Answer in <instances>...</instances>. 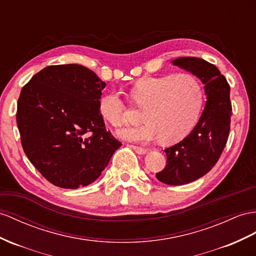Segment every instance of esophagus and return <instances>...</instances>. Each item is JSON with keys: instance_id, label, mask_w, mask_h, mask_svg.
Here are the masks:
<instances>
[{"instance_id": "esophagus-1", "label": "esophagus", "mask_w": 256, "mask_h": 256, "mask_svg": "<svg viewBox=\"0 0 256 256\" xmlns=\"http://www.w3.org/2000/svg\"><path fill=\"white\" fill-rule=\"evenodd\" d=\"M132 147V149H134V152H136V154H145L148 150L146 149V148H142V147H140V146H134V145H132L130 146Z\"/></svg>"}]
</instances>
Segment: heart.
Returning a JSON list of instances; mask_svg holds the SVG:
<instances>
[{"instance_id": "obj_1", "label": "heart", "mask_w": 256, "mask_h": 256, "mask_svg": "<svg viewBox=\"0 0 256 256\" xmlns=\"http://www.w3.org/2000/svg\"><path fill=\"white\" fill-rule=\"evenodd\" d=\"M130 97L136 107L142 108V120L145 121L120 130L119 136L130 142L156 138L164 144L178 142L194 126L202 106L200 82L189 72L140 78L130 88ZM100 111L116 128L128 120V104L114 92L100 98Z\"/></svg>"}]
</instances>
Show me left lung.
Masks as SVG:
<instances>
[{
    "instance_id": "8db88e82",
    "label": "left lung",
    "mask_w": 256,
    "mask_h": 256,
    "mask_svg": "<svg viewBox=\"0 0 256 256\" xmlns=\"http://www.w3.org/2000/svg\"><path fill=\"white\" fill-rule=\"evenodd\" d=\"M173 64L186 69L204 84L206 102L192 133L164 149L166 166L156 176L168 185H184L202 178L218 161L230 130V86L214 64L196 57H180Z\"/></svg>"
}]
</instances>
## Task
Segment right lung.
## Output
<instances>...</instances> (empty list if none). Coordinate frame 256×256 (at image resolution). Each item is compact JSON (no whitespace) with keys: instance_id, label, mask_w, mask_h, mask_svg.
I'll use <instances>...</instances> for the list:
<instances>
[{"instance_id":"right-lung-1","label":"right lung","mask_w":256,"mask_h":256,"mask_svg":"<svg viewBox=\"0 0 256 256\" xmlns=\"http://www.w3.org/2000/svg\"><path fill=\"white\" fill-rule=\"evenodd\" d=\"M104 86L95 72L70 64L42 69L20 92L16 120L24 152L57 187L95 182L122 145L100 114Z\"/></svg>"}]
</instances>
